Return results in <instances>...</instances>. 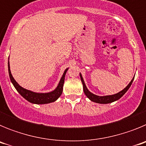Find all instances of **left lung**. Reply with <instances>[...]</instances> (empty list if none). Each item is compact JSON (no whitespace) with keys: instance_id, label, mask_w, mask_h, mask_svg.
<instances>
[{"instance_id":"8db88e82","label":"left lung","mask_w":146,"mask_h":146,"mask_svg":"<svg viewBox=\"0 0 146 146\" xmlns=\"http://www.w3.org/2000/svg\"><path fill=\"white\" fill-rule=\"evenodd\" d=\"M80 79H81V81H82V86H83V91H84L86 96H87V97L91 100V101L94 102L99 103V104H109V103L113 102L118 100L120 98L122 97V96L126 94V91H128L129 88L130 86H131V83H132V82H133L134 78H135V77H133L132 80H131V82L128 84V86H126L124 89H123L122 91H120V92L117 93V94H113V95L100 96H97V95H95V94L90 92V91H88V89L87 88V87H86V84H85L84 80H83V78H82L81 73H80Z\"/></svg>"}]
</instances>
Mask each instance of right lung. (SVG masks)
<instances>
[{"label": "right lung", "mask_w": 146, "mask_h": 146, "mask_svg": "<svg viewBox=\"0 0 146 146\" xmlns=\"http://www.w3.org/2000/svg\"><path fill=\"white\" fill-rule=\"evenodd\" d=\"M8 68H9V74L11 82H12L13 86H15L17 92L29 102L37 104H48V103L54 102L60 97V95L62 94V92H63V86H64L66 73L67 70L69 69V68H67L64 71V74H63L60 81H59L58 85L54 91L48 93H36L21 87L14 79V77L11 73V70H10L9 58V61H8Z\"/></svg>", "instance_id": "right-lung-1"}]
</instances>
